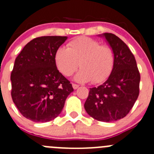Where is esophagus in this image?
Here are the masks:
<instances>
[{
    "mask_svg": "<svg viewBox=\"0 0 154 154\" xmlns=\"http://www.w3.org/2000/svg\"><path fill=\"white\" fill-rule=\"evenodd\" d=\"M72 87L74 89H76V88H79V85L77 84H75V83H72Z\"/></svg>",
    "mask_w": 154,
    "mask_h": 154,
    "instance_id": "esophagus-1",
    "label": "esophagus"
}]
</instances>
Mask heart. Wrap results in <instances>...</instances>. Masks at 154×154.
Segmentation results:
<instances>
[{
  "label": "heart",
  "instance_id": "b5f03b06",
  "mask_svg": "<svg viewBox=\"0 0 154 154\" xmlns=\"http://www.w3.org/2000/svg\"><path fill=\"white\" fill-rule=\"evenodd\" d=\"M54 60L58 70L63 75H72L79 66L81 70L76 75L75 80L81 82L91 80L94 84H98L110 76L115 56L108 45H101L95 39L81 36L69 42L67 48H58Z\"/></svg>",
  "mask_w": 154,
  "mask_h": 154
}]
</instances>
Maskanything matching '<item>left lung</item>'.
I'll return each instance as SVG.
<instances>
[{"label": "left lung", "mask_w": 154, "mask_h": 154, "mask_svg": "<svg viewBox=\"0 0 154 154\" xmlns=\"http://www.w3.org/2000/svg\"><path fill=\"white\" fill-rule=\"evenodd\" d=\"M115 53V62L106 82L90 88L85 109L97 121L111 122L125 118L140 92V75L128 46L115 34H103Z\"/></svg>", "instance_id": "left-lung-1"}]
</instances>
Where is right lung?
<instances>
[{
    "label": "right lung",
    "instance_id": "right-lung-1",
    "mask_svg": "<svg viewBox=\"0 0 154 154\" xmlns=\"http://www.w3.org/2000/svg\"><path fill=\"white\" fill-rule=\"evenodd\" d=\"M66 36H45L27 43L16 58L11 72V97L21 115L35 122L59 116L68 95L70 82L57 69L55 53Z\"/></svg>",
    "mask_w": 154,
    "mask_h": 154
}]
</instances>
